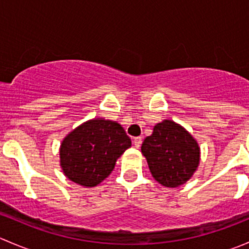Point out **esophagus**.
Here are the masks:
<instances>
[{
  "label": "esophagus",
  "mask_w": 249,
  "mask_h": 249,
  "mask_svg": "<svg viewBox=\"0 0 249 249\" xmlns=\"http://www.w3.org/2000/svg\"><path fill=\"white\" fill-rule=\"evenodd\" d=\"M132 143H134L135 147L140 148L141 144H142V137H135V139L132 140Z\"/></svg>",
  "instance_id": "1"
}]
</instances>
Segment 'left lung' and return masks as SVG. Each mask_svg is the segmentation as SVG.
Wrapping results in <instances>:
<instances>
[{
    "instance_id": "left-lung-1",
    "label": "left lung",
    "mask_w": 249,
    "mask_h": 249,
    "mask_svg": "<svg viewBox=\"0 0 249 249\" xmlns=\"http://www.w3.org/2000/svg\"><path fill=\"white\" fill-rule=\"evenodd\" d=\"M153 177L169 188L184 184L196 171L200 148L189 132L172 120H164L153 129L142 143Z\"/></svg>"
}]
</instances>
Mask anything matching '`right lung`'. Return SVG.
I'll return each instance as SVG.
<instances>
[{
  "label": "right lung",
  "instance_id": "1",
  "mask_svg": "<svg viewBox=\"0 0 249 249\" xmlns=\"http://www.w3.org/2000/svg\"><path fill=\"white\" fill-rule=\"evenodd\" d=\"M129 147L131 140L122 125L105 119L89 120L62 141V171L77 184L95 187L108 177L118 158Z\"/></svg>",
  "mask_w": 249,
  "mask_h": 249
}]
</instances>
